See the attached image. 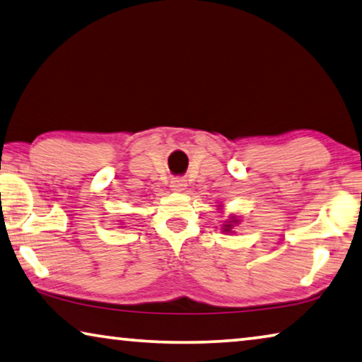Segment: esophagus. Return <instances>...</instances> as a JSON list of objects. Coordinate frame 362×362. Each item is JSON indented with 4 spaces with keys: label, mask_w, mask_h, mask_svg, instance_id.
<instances>
[{
    "label": "esophagus",
    "mask_w": 362,
    "mask_h": 362,
    "mask_svg": "<svg viewBox=\"0 0 362 362\" xmlns=\"http://www.w3.org/2000/svg\"><path fill=\"white\" fill-rule=\"evenodd\" d=\"M187 187V180L182 179V177H177V179L170 180V188L174 192H183Z\"/></svg>",
    "instance_id": "obj_1"
}]
</instances>
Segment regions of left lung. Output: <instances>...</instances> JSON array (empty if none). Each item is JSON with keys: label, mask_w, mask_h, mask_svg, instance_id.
Returning <instances> with one entry per match:
<instances>
[{"label": "left lung", "mask_w": 362, "mask_h": 362, "mask_svg": "<svg viewBox=\"0 0 362 362\" xmlns=\"http://www.w3.org/2000/svg\"><path fill=\"white\" fill-rule=\"evenodd\" d=\"M238 222H240V221L237 219V217L232 216L230 219L226 221V223H223V226H222V230H223V232H228V233H230V232H232V228H233V226H235V223H238Z\"/></svg>", "instance_id": "8db88e82"}]
</instances>
